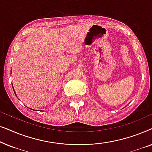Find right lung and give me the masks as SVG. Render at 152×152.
<instances>
[{"instance_id": "obj_1", "label": "right lung", "mask_w": 152, "mask_h": 152, "mask_svg": "<svg viewBox=\"0 0 152 152\" xmlns=\"http://www.w3.org/2000/svg\"><path fill=\"white\" fill-rule=\"evenodd\" d=\"M13 89H14V88H13ZM14 93H15V91H14ZM15 94H16V93H15Z\"/></svg>"}]
</instances>
